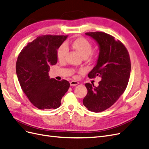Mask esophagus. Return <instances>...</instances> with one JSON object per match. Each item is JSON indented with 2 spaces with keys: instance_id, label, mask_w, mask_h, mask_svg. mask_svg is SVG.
<instances>
[{
  "instance_id": "34e87169",
  "label": "esophagus",
  "mask_w": 149,
  "mask_h": 149,
  "mask_svg": "<svg viewBox=\"0 0 149 149\" xmlns=\"http://www.w3.org/2000/svg\"><path fill=\"white\" fill-rule=\"evenodd\" d=\"M78 84H79L78 82L74 81H71V82H70V85L71 86H75L78 85Z\"/></svg>"
}]
</instances>
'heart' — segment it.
<instances>
[{"label":"heart","instance_id":"1","mask_svg":"<svg viewBox=\"0 0 149 149\" xmlns=\"http://www.w3.org/2000/svg\"><path fill=\"white\" fill-rule=\"evenodd\" d=\"M73 47L83 58L88 57L93 51V45L87 39L83 37H80L76 39L72 43ZM68 52V47L66 44H63L58 48L57 50V58L60 61H63L66 54Z\"/></svg>","mask_w":149,"mask_h":149}]
</instances>
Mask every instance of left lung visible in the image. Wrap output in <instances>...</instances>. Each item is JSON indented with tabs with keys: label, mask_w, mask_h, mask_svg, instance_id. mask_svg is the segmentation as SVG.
<instances>
[{
	"label": "left lung",
	"mask_w": 149,
	"mask_h": 149,
	"mask_svg": "<svg viewBox=\"0 0 149 149\" xmlns=\"http://www.w3.org/2000/svg\"><path fill=\"white\" fill-rule=\"evenodd\" d=\"M95 40L99 47V55L95 66L88 77L99 76V86L86 83L87 95L83 105L90 111L100 112L112 106L125 90L130 78V60L124 45L112 36L101 31L85 33Z\"/></svg>",
	"instance_id": "obj_1"
}]
</instances>
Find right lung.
Wrapping results in <instances>:
<instances>
[{
  "label": "right lung",
  "mask_w": 149,
  "mask_h": 149,
  "mask_svg": "<svg viewBox=\"0 0 149 149\" xmlns=\"http://www.w3.org/2000/svg\"><path fill=\"white\" fill-rule=\"evenodd\" d=\"M68 36L42 35L29 43L18 56L16 73L30 101L40 109H55L70 88L66 80L57 81L48 74L58 61L57 50Z\"/></svg>",
  "instance_id": "1"
}]
</instances>
